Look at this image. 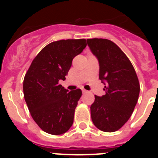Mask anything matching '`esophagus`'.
<instances>
[{
  "mask_svg": "<svg viewBox=\"0 0 158 158\" xmlns=\"http://www.w3.org/2000/svg\"><path fill=\"white\" fill-rule=\"evenodd\" d=\"M87 90H85V89H82V93H87Z\"/></svg>",
  "mask_w": 158,
  "mask_h": 158,
  "instance_id": "esophagus-1",
  "label": "esophagus"
}]
</instances>
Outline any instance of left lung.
<instances>
[{
    "instance_id": "left-lung-1",
    "label": "left lung",
    "mask_w": 158,
    "mask_h": 158,
    "mask_svg": "<svg viewBox=\"0 0 158 158\" xmlns=\"http://www.w3.org/2000/svg\"><path fill=\"white\" fill-rule=\"evenodd\" d=\"M88 46L98 59L99 78L105 94L95 96L90 107L93 124L104 132L120 129L131 116L139 100L140 85L129 58L106 39H89Z\"/></svg>"
}]
</instances>
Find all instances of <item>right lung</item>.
<instances>
[{"instance_id": "right-lung-1", "label": "right lung", "mask_w": 158, "mask_h": 158, "mask_svg": "<svg viewBox=\"0 0 158 158\" xmlns=\"http://www.w3.org/2000/svg\"><path fill=\"white\" fill-rule=\"evenodd\" d=\"M86 46L85 39L51 43L37 54L25 74V101L35 122L47 133L62 135L73 125L82 92H69L58 82L65 80L73 58Z\"/></svg>"}]
</instances>
